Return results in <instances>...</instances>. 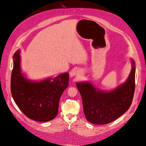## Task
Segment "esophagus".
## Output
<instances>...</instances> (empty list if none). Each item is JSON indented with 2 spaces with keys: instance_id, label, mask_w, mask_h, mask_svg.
Wrapping results in <instances>:
<instances>
[{
  "instance_id": "34e87169",
  "label": "esophagus",
  "mask_w": 146,
  "mask_h": 146,
  "mask_svg": "<svg viewBox=\"0 0 146 146\" xmlns=\"http://www.w3.org/2000/svg\"><path fill=\"white\" fill-rule=\"evenodd\" d=\"M76 74H77V76H80V74H81V72H77V73H76Z\"/></svg>"
}]
</instances>
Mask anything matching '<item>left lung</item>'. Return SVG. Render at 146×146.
I'll use <instances>...</instances> for the list:
<instances>
[{
    "mask_svg": "<svg viewBox=\"0 0 146 146\" xmlns=\"http://www.w3.org/2000/svg\"><path fill=\"white\" fill-rule=\"evenodd\" d=\"M131 62L132 69L127 81L111 91H103L88 81L77 83L88 121L105 125L117 119L129 109L135 88L136 66L133 59Z\"/></svg>",
    "mask_w": 146,
    "mask_h": 146,
    "instance_id": "obj_1",
    "label": "left lung"
}]
</instances>
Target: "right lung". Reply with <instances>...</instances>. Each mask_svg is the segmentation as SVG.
I'll use <instances>...</instances> for the list:
<instances>
[{
  "mask_svg": "<svg viewBox=\"0 0 146 146\" xmlns=\"http://www.w3.org/2000/svg\"><path fill=\"white\" fill-rule=\"evenodd\" d=\"M19 51L14 55L11 92L17 106L29 118L40 122L53 119L58 112L60 98L69 86L68 73L40 81H31L21 73Z\"/></svg>",
  "mask_w": 146,
  "mask_h": 146,
  "instance_id": "obj_1",
  "label": "right lung"
}]
</instances>
